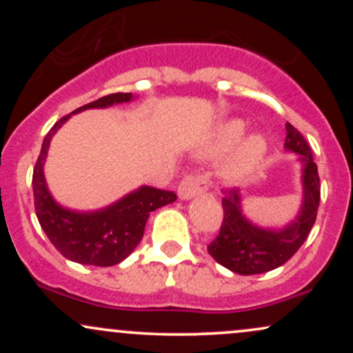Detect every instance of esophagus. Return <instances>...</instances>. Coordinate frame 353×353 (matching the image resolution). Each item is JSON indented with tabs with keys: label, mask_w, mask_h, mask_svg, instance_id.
<instances>
[{
	"label": "esophagus",
	"mask_w": 353,
	"mask_h": 353,
	"mask_svg": "<svg viewBox=\"0 0 353 353\" xmlns=\"http://www.w3.org/2000/svg\"><path fill=\"white\" fill-rule=\"evenodd\" d=\"M209 189V182L204 176H185L181 181L179 188H177V194L182 201H189L192 197L201 196L202 192Z\"/></svg>",
	"instance_id": "34e87169"
}]
</instances>
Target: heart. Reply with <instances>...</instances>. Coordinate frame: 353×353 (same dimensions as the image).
Listing matches in <instances>:
<instances>
[{
	"mask_svg": "<svg viewBox=\"0 0 353 353\" xmlns=\"http://www.w3.org/2000/svg\"><path fill=\"white\" fill-rule=\"evenodd\" d=\"M247 132V123L232 117L222 121L214 131L212 137L205 145L209 156H225L230 153L228 163L224 165V177L230 182H245L264 163L269 152V139L261 132H254L243 137Z\"/></svg>",
	"mask_w": 353,
	"mask_h": 353,
	"instance_id": "obj_1",
	"label": "heart"
}]
</instances>
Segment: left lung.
Wrapping results in <instances>:
<instances>
[{
    "label": "left lung",
    "instance_id": "1",
    "mask_svg": "<svg viewBox=\"0 0 353 353\" xmlns=\"http://www.w3.org/2000/svg\"><path fill=\"white\" fill-rule=\"evenodd\" d=\"M283 149L299 154L302 164V202L297 216L282 228H262L245 217L239 189L224 190L222 221L219 236L210 242L208 252L225 269L241 275L264 274L285 264L309 237L317 217L320 179L317 164L303 136L292 124H285Z\"/></svg>",
    "mask_w": 353,
    "mask_h": 353
}]
</instances>
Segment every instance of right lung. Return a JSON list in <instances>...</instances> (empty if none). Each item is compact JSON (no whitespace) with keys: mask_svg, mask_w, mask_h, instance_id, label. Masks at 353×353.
I'll use <instances>...</instances> for the list:
<instances>
[{"mask_svg":"<svg viewBox=\"0 0 353 353\" xmlns=\"http://www.w3.org/2000/svg\"><path fill=\"white\" fill-rule=\"evenodd\" d=\"M132 92H116L84 104L61 119L44 137L41 152L33 171L34 209L41 229L51 244L72 262L84 265L111 267L123 262L144 236L145 222L152 210L177 199L172 190L141 185L112 204L96 210H74L56 202L44 177L48 149L56 132L72 114L86 109H106L114 104L131 103Z\"/></svg>","mask_w":353,"mask_h":353,"instance_id":"add662e5","label":"right lung"}]
</instances>
